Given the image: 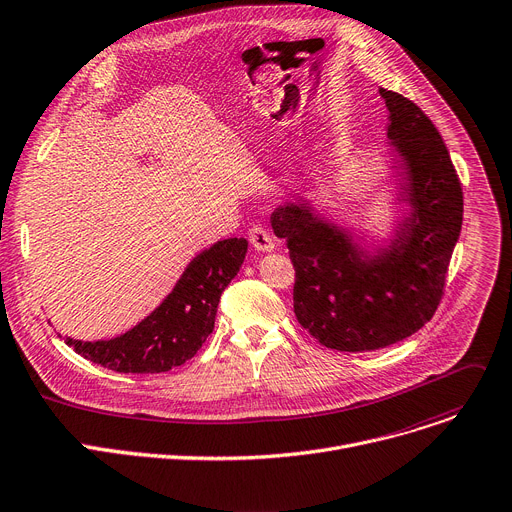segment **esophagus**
I'll list each match as a JSON object with an SVG mask.
<instances>
[{
    "label": "esophagus",
    "mask_w": 512,
    "mask_h": 512,
    "mask_svg": "<svg viewBox=\"0 0 512 512\" xmlns=\"http://www.w3.org/2000/svg\"><path fill=\"white\" fill-rule=\"evenodd\" d=\"M249 241H251V245H253L257 251H261V253H269V251L276 249L274 236H271V232L265 230V228H261V226H253V228H251Z\"/></svg>",
    "instance_id": "34e87169"
}]
</instances>
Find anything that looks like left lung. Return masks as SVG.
<instances>
[{
  "mask_svg": "<svg viewBox=\"0 0 512 512\" xmlns=\"http://www.w3.org/2000/svg\"><path fill=\"white\" fill-rule=\"evenodd\" d=\"M407 210L385 247L368 251L360 234L325 218L309 199L271 214L294 263V313L315 339L337 352L387 348L436 313L463 222V191L438 129L405 96L379 88Z\"/></svg>",
  "mask_w": 512,
  "mask_h": 512,
  "instance_id": "8db88e82",
  "label": "left lung"
}]
</instances>
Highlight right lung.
<instances>
[{
  "label": "right lung",
  "instance_id": "obj_1",
  "mask_svg": "<svg viewBox=\"0 0 512 512\" xmlns=\"http://www.w3.org/2000/svg\"><path fill=\"white\" fill-rule=\"evenodd\" d=\"M245 238H224L201 251L156 309L135 327L113 339L65 344L86 360L115 372L156 374L191 360L214 329L224 288L247 255Z\"/></svg>",
  "mask_w": 512,
  "mask_h": 512
}]
</instances>
